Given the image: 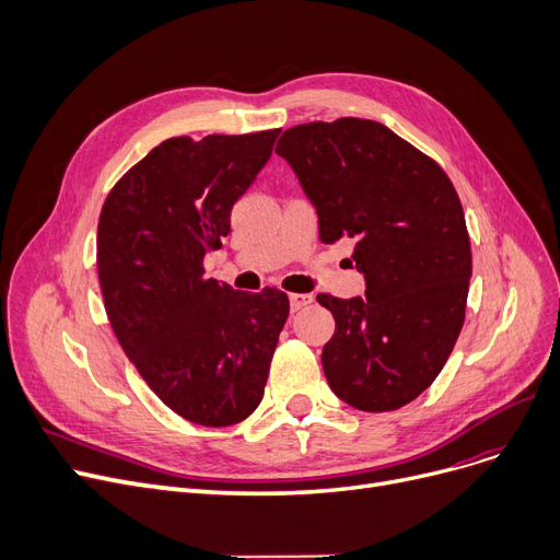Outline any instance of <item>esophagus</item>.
Masks as SVG:
<instances>
[{
  "label": "esophagus",
  "instance_id": "esophagus-1",
  "mask_svg": "<svg viewBox=\"0 0 560 560\" xmlns=\"http://www.w3.org/2000/svg\"><path fill=\"white\" fill-rule=\"evenodd\" d=\"M314 299L310 294H289V307L291 312H299L303 310L305 305H310Z\"/></svg>",
  "mask_w": 560,
  "mask_h": 560
}]
</instances>
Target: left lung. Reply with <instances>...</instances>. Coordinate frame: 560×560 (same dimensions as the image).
Masks as SVG:
<instances>
[{"instance_id": "1", "label": "left lung", "mask_w": 560, "mask_h": 560, "mask_svg": "<svg viewBox=\"0 0 560 560\" xmlns=\"http://www.w3.org/2000/svg\"><path fill=\"white\" fill-rule=\"evenodd\" d=\"M276 152L316 207L324 244L351 238L364 299L316 301L335 316L322 362L330 389L364 412L431 387L465 324L471 246L446 173L376 120L289 127Z\"/></svg>"}]
</instances>
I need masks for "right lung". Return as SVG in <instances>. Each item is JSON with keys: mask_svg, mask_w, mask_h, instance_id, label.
Listing matches in <instances>:
<instances>
[{"mask_svg": "<svg viewBox=\"0 0 560 560\" xmlns=\"http://www.w3.org/2000/svg\"><path fill=\"white\" fill-rule=\"evenodd\" d=\"M278 135L159 143L116 182L100 214L97 276L109 324L150 389L200 425L255 412L289 316L284 291H234L205 278L202 266Z\"/></svg>", "mask_w": 560, "mask_h": 560, "instance_id": "obj_1", "label": "right lung"}]
</instances>
